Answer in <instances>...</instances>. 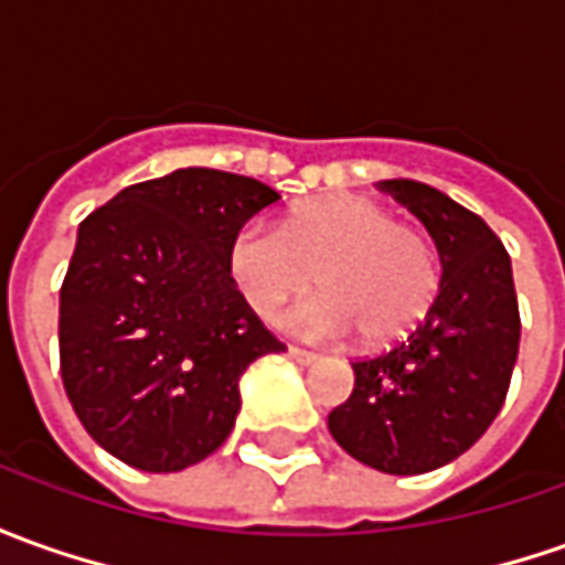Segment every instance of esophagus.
Segmentation results:
<instances>
[{
    "mask_svg": "<svg viewBox=\"0 0 565 565\" xmlns=\"http://www.w3.org/2000/svg\"><path fill=\"white\" fill-rule=\"evenodd\" d=\"M290 355H294V359H297L299 364H312V362H318V352H312V349L290 347Z\"/></svg>",
    "mask_w": 565,
    "mask_h": 565,
    "instance_id": "1",
    "label": "esophagus"
}]
</instances>
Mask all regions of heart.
I'll use <instances>...</instances> for the list:
<instances>
[{"mask_svg":"<svg viewBox=\"0 0 565 565\" xmlns=\"http://www.w3.org/2000/svg\"><path fill=\"white\" fill-rule=\"evenodd\" d=\"M228 263L263 318H278L318 281L328 297L302 306L299 324L331 337L352 328L367 347L408 337L443 287L436 244L367 198L315 201L281 228L250 222L234 234Z\"/></svg>","mask_w":565,"mask_h":565,"instance_id":"obj_1","label":"heart"}]
</instances>
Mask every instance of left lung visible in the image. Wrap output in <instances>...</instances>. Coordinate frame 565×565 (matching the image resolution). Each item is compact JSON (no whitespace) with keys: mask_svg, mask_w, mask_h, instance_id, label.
I'll return each mask as SVG.
<instances>
[{"mask_svg":"<svg viewBox=\"0 0 565 565\" xmlns=\"http://www.w3.org/2000/svg\"><path fill=\"white\" fill-rule=\"evenodd\" d=\"M433 234L443 287L405 340L352 362L355 390L328 429L380 473H429L492 427L520 352V306L501 237L448 194L412 179L380 182Z\"/></svg>","mask_w":565,"mask_h":565,"instance_id":"8db88e82","label":"left lung"}]
</instances>
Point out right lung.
Instances as JSON below:
<instances>
[{
  "mask_svg": "<svg viewBox=\"0 0 565 565\" xmlns=\"http://www.w3.org/2000/svg\"><path fill=\"white\" fill-rule=\"evenodd\" d=\"M278 201L256 179L188 167L79 222L61 284V380L79 424L122 463L175 473L213 455L247 364L287 349L228 263L234 234Z\"/></svg>",
  "mask_w": 565,
  "mask_h": 565,
  "instance_id": "1",
  "label": "right lung"
}]
</instances>
